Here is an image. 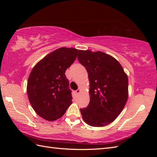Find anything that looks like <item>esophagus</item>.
<instances>
[{
	"label": "esophagus",
	"mask_w": 157,
	"mask_h": 157,
	"mask_svg": "<svg viewBox=\"0 0 157 157\" xmlns=\"http://www.w3.org/2000/svg\"><path fill=\"white\" fill-rule=\"evenodd\" d=\"M80 89H78V90H77L75 91V93H76V94H77V95H78L80 94Z\"/></svg>",
	"instance_id": "1"
}]
</instances>
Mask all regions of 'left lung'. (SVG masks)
Returning <instances> with one entry per match:
<instances>
[{"instance_id": "left-lung-1", "label": "left lung", "mask_w": 157, "mask_h": 157, "mask_svg": "<svg viewBox=\"0 0 157 157\" xmlns=\"http://www.w3.org/2000/svg\"><path fill=\"white\" fill-rule=\"evenodd\" d=\"M77 58L86 68L90 81V103L80 109L84 121L94 127L111 124L127 101V75L115 58L104 52L79 50Z\"/></svg>"}]
</instances>
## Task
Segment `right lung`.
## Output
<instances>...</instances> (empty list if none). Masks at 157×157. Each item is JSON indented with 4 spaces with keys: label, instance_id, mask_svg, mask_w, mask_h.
<instances>
[{
    "label": "right lung",
    "instance_id": "right-lung-1",
    "mask_svg": "<svg viewBox=\"0 0 157 157\" xmlns=\"http://www.w3.org/2000/svg\"><path fill=\"white\" fill-rule=\"evenodd\" d=\"M78 50L62 47L46 55L33 68L27 92L38 115L48 121L62 117L72 103L65 71L77 58Z\"/></svg>",
    "mask_w": 157,
    "mask_h": 157
}]
</instances>
